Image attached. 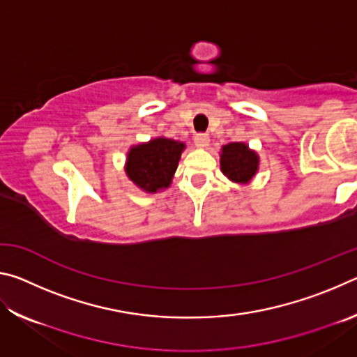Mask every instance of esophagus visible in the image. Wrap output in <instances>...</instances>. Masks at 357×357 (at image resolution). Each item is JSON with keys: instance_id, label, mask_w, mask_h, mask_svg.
Listing matches in <instances>:
<instances>
[{"instance_id": "esophagus-1", "label": "esophagus", "mask_w": 357, "mask_h": 357, "mask_svg": "<svg viewBox=\"0 0 357 357\" xmlns=\"http://www.w3.org/2000/svg\"><path fill=\"white\" fill-rule=\"evenodd\" d=\"M195 144H197L198 148H202V149L208 148V144H209L208 134H197L195 135Z\"/></svg>"}]
</instances>
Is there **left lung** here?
I'll use <instances>...</instances> for the list:
<instances>
[{"mask_svg": "<svg viewBox=\"0 0 357 357\" xmlns=\"http://www.w3.org/2000/svg\"><path fill=\"white\" fill-rule=\"evenodd\" d=\"M259 155L244 142L223 144L220 149V170L236 184H250L258 173Z\"/></svg>", "mask_w": 357, "mask_h": 357, "instance_id": "8db88e82", "label": "left lung"}]
</instances>
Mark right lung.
<instances>
[{"instance_id": "right-lung-1", "label": "right lung", "mask_w": 357, "mask_h": 357, "mask_svg": "<svg viewBox=\"0 0 357 357\" xmlns=\"http://www.w3.org/2000/svg\"><path fill=\"white\" fill-rule=\"evenodd\" d=\"M184 149V142L167 137L151 138L149 142L130 146L124 172L140 190L146 193L164 192L172 185Z\"/></svg>"}]
</instances>
